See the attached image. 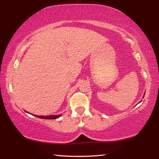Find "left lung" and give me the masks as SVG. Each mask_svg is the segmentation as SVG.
<instances>
[{
  "label": "left lung",
  "instance_id": "obj_1",
  "mask_svg": "<svg viewBox=\"0 0 159 159\" xmlns=\"http://www.w3.org/2000/svg\"><path fill=\"white\" fill-rule=\"evenodd\" d=\"M144 95H145V94H144ZM143 97H144V96H143Z\"/></svg>",
  "mask_w": 159,
  "mask_h": 159
}]
</instances>
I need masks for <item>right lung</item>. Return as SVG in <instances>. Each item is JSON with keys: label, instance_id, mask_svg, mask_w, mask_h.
I'll return each instance as SVG.
<instances>
[{"label": "right lung", "instance_id": "right-lung-1", "mask_svg": "<svg viewBox=\"0 0 159 159\" xmlns=\"http://www.w3.org/2000/svg\"><path fill=\"white\" fill-rule=\"evenodd\" d=\"M35 116L42 118V119H46V120H55L57 119V118H59L60 116H61V114L58 115V116Z\"/></svg>", "mask_w": 159, "mask_h": 159}]
</instances>
